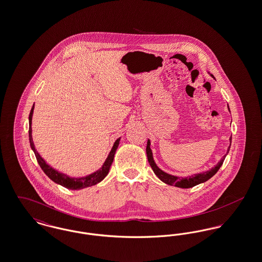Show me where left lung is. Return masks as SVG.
Masks as SVG:
<instances>
[{"label":"left lung","mask_w":262,"mask_h":262,"mask_svg":"<svg viewBox=\"0 0 262 262\" xmlns=\"http://www.w3.org/2000/svg\"><path fill=\"white\" fill-rule=\"evenodd\" d=\"M209 74V73H208ZM212 77L215 79V77L211 75ZM229 108V106H228ZM230 111V109H229ZM231 143H232V137H230V145L227 149V152L223 156V158L217 163L214 167H212L211 169H209L208 171H205V172H201V173H198V174H191L189 177H186V178H180V177H177L174 174H168L166 172H164L163 170H161L154 161V158H153V153H152V150L150 148V140H147V146H146V154H147V159H148V162H149L150 166L154 172V174H156L163 183L169 185V186H174V187H181V188H189V187H194V186H198L200 184H202L206 181H208L210 178H212L214 174H216L218 172V170L220 169V167L222 166V164L224 162L225 157L227 156V154L229 153V150L231 147Z\"/></svg>","instance_id":"8db88e82"}]
</instances>
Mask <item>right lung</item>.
Masks as SVG:
<instances>
[{"instance_id": "right-lung-1", "label": "right lung", "mask_w": 262, "mask_h": 262, "mask_svg": "<svg viewBox=\"0 0 262 262\" xmlns=\"http://www.w3.org/2000/svg\"><path fill=\"white\" fill-rule=\"evenodd\" d=\"M33 111H34V104H33V106L31 108V111H30V114H29V118H28V120H29L28 135H29L30 147H31V149L33 150V152H34V154L36 156L38 164L40 165L41 169L43 170V172L45 174L50 178L54 183H56V184H58V185H60L62 187H66V188H69V189L78 190V189H81V188H85V187L97 185L98 183H100L101 181H103L105 179V177L108 174L109 170L111 168L115 153H116L117 148H118V146L120 144L121 137H119L114 142L112 149L110 151V153L108 154L107 159L105 160V162L103 163V165H102V167L100 168L99 170L95 171L92 174H88L85 177H79V178L70 177L69 174L62 173V172L54 169L49 164H47V162L41 157V155L39 154V152L35 148V145H34V142H33V138H32V127H31Z\"/></svg>"}]
</instances>
